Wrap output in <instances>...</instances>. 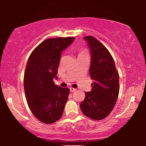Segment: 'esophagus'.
Masks as SVG:
<instances>
[{
	"label": "esophagus",
	"mask_w": 146,
	"mask_h": 146,
	"mask_svg": "<svg viewBox=\"0 0 146 146\" xmlns=\"http://www.w3.org/2000/svg\"><path fill=\"white\" fill-rule=\"evenodd\" d=\"M69 89H70V91H71V92H74V91H75V90H76L75 88H73V87H70Z\"/></svg>",
	"instance_id": "1"
}]
</instances>
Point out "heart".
I'll return each instance as SVG.
<instances>
[{"label": "heart", "mask_w": 146, "mask_h": 146, "mask_svg": "<svg viewBox=\"0 0 146 146\" xmlns=\"http://www.w3.org/2000/svg\"><path fill=\"white\" fill-rule=\"evenodd\" d=\"M84 55H88V52H87L86 48H80L79 49V53H78V56H84Z\"/></svg>", "instance_id": "heart-1"}]
</instances>
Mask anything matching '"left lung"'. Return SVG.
I'll use <instances>...</instances> for the list:
<instances>
[{"mask_svg":"<svg viewBox=\"0 0 146 146\" xmlns=\"http://www.w3.org/2000/svg\"><path fill=\"white\" fill-rule=\"evenodd\" d=\"M91 53L89 74L92 90L85 93L82 112L94 120L103 119L113 109L119 95V73L108 50L93 36H85Z\"/></svg>","mask_w":146,"mask_h":146,"instance_id":"8db88e82","label":"left lung"}]
</instances>
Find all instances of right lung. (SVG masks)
I'll use <instances>...</instances> for the list:
<instances>
[{
  "label": "right lung",
  "mask_w": 146,
  "mask_h": 146,
  "mask_svg": "<svg viewBox=\"0 0 146 146\" xmlns=\"http://www.w3.org/2000/svg\"><path fill=\"white\" fill-rule=\"evenodd\" d=\"M73 37L48 38L31 52L24 75L25 93L33 115L44 123L59 120L69 95V88L56 85L62 51Z\"/></svg>",
  "instance_id": "obj_1"
}]
</instances>
